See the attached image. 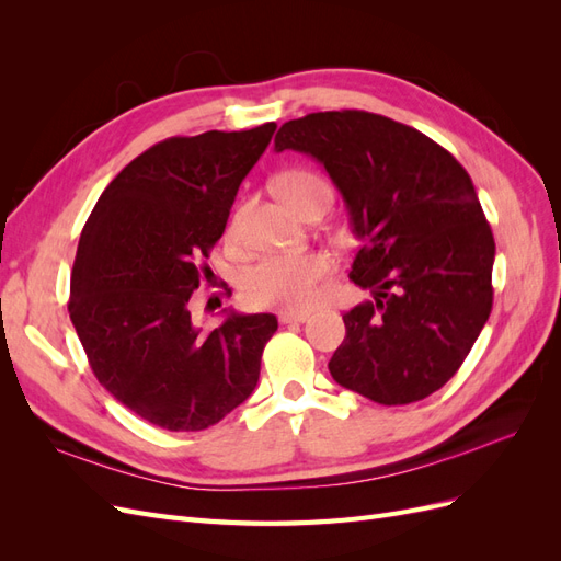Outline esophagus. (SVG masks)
<instances>
[{"mask_svg":"<svg viewBox=\"0 0 561 561\" xmlns=\"http://www.w3.org/2000/svg\"><path fill=\"white\" fill-rule=\"evenodd\" d=\"M278 320L283 322V325H297V322H307L309 320V313H295V311H283L278 313Z\"/></svg>","mask_w":561,"mask_h":561,"instance_id":"obj_1","label":"esophagus"}]
</instances>
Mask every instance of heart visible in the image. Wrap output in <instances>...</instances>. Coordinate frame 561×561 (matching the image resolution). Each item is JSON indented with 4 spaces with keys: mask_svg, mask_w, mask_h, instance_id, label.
<instances>
[{
    "mask_svg": "<svg viewBox=\"0 0 561 561\" xmlns=\"http://www.w3.org/2000/svg\"><path fill=\"white\" fill-rule=\"evenodd\" d=\"M274 186L278 196L295 210L316 196H330L328 182L304 168L280 173ZM236 227L239 222L231 225V231H236ZM330 271L332 260L325 252L274 254L245 271L243 297L250 307L257 309L307 311L318 301L320 285L330 276Z\"/></svg>",
    "mask_w": 561,
    "mask_h": 561,
    "instance_id": "1",
    "label": "heart"
}]
</instances>
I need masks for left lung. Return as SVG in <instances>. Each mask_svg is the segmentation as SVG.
Returning a JSON list of instances; mask_svg holds the SVG:
<instances>
[{
    "label": "left lung",
    "instance_id": "8db88e82",
    "mask_svg": "<svg viewBox=\"0 0 561 561\" xmlns=\"http://www.w3.org/2000/svg\"><path fill=\"white\" fill-rule=\"evenodd\" d=\"M274 142L325 168L360 241L348 276L371 299L344 313L332 379L379 404L428 398L494 301L496 243L466 168L428 135L360 110L293 118Z\"/></svg>",
    "mask_w": 561,
    "mask_h": 561
}]
</instances>
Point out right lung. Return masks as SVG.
I'll return each mask as SVG.
<instances>
[{"instance_id": "1", "label": "right lung", "mask_w": 561, "mask_h": 561, "mask_svg": "<svg viewBox=\"0 0 561 561\" xmlns=\"http://www.w3.org/2000/svg\"><path fill=\"white\" fill-rule=\"evenodd\" d=\"M274 130L271 122L149 147L107 184L81 231L72 325L98 381L159 428L215 426L257 386L276 316L229 311L208 332L190 299Z\"/></svg>"}]
</instances>
